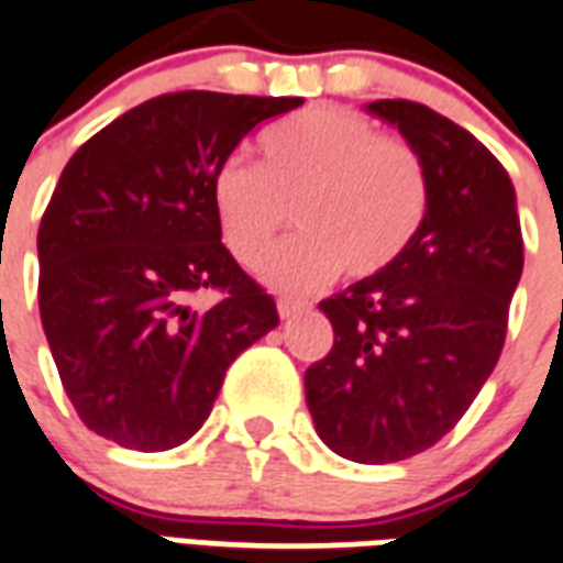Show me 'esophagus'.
Segmentation results:
<instances>
[{
  "label": "esophagus",
  "mask_w": 563,
  "mask_h": 563,
  "mask_svg": "<svg viewBox=\"0 0 563 563\" xmlns=\"http://www.w3.org/2000/svg\"><path fill=\"white\" fill-rule=\"evenodd\" d=\"M306 306H309L306 299L282 297V299H278V314H282V318H290V314H297V311L306 309Z\"/></svg>",
  "instance_id": "34e87169"
}]
</instances>
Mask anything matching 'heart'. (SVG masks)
Wrapping results in <instances>:
<instances>
[{
    "label": "heart",
    "instance_id": "b5f03b06",
    "mask_svg": "<svg viewBox=\"0 0 563 563\" xmlns=\"http://www.w3.org/2000/svg\"><path fill=\"white\" fill-rule=\"evenodd\" d=\"M257 167L231 158L212 176V209L231 254L261 266L287 224L266 276L278 287H318L339 269L384 273L408 252L429 209V183L411 143L377 134L363 113L311 108L257 141Z\"/></svg>",
    "mask_w": 563,
    "mask_h": 563
}]
</instances>
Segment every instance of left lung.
<instances>
[{
    "label": "left lung",
    "instance_id": "obj_1",
    "mask_svg": "<svg viewBox=\"0 0 563 563\" xmlns=\"http://www.w3.org/2000/svg\"><path fill=\"white\" fill-rule=\"evenodd\" d=\"M420 155L429 209L396 264L323 299L330 354L306 368V401L321 441L363 465H387L444 438L498 363L522 228L504 164L426 104L380 98Z\"/></svg>",
    "mask_w": 563,
    "mask_h": 563
}]
</instances>
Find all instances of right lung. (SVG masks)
<instances>
[{
    "label": "right lung",
    "mask_w": 563,
    "mask_h": 563,
    "mask_svg": "<svg viewBox=\"0 0 563 563\" xmlns=\"http://www.w3.org/2000/svg\"><path fill=\"white\" fill-rule=\"evenodd\" d=\"M302 98L167 92L92 134L38 228V309L74 411L125 450L186 444L224 372L278 327L276 299L221 242L212 176ZM216 289L212 310L187 299Z\"/></svg>",
    "instance_id": "add662e5"
}]
</instances>
